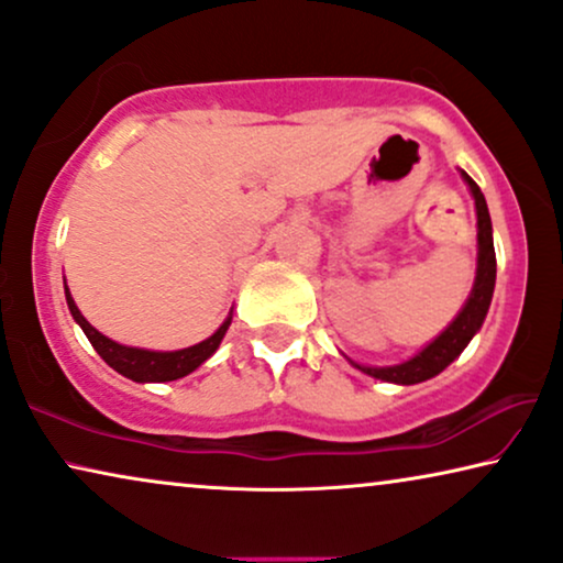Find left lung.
<instances>
[{
    "label": "left lung",
    "instance_id": "1",
    "mask_svg": "<svg viewBox=\"0 0 563 563\" xmlns=\"http://www.w3.org/2000/svg\"><path fill=\"white\" fill-rule=\"evenodd\" d=\"M461 177L466 179L471 195H474L476 203V227H478V257H476V280L471 288V296L463 309L459 311L443 334H438L427 344L422 352H417L415 357H409L407 363L399 365H386V368H371V365H355L357 371L368 373L373 378L388 380V384H422L427 378H434L438 373H443L455 357L466 350V344L474 340V334L482 329L486 311H489L492 296H494V280H497V254H494V239H492V219L489 208H486L484 192L478 190V185L471 179L466 172H461Z\"/></svg>",
    "mask_w": 563,
    "mask_h": 563
}]
</instances>
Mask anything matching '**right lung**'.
Segmentation results:
<instances>
[{"mask_svg": "<svg viewBox=\"0 0 563 563\" xmlns=\"http://www.w3.org/2000/svg\"><path fill=\"white\" fill-rule=\"evenodd\" d=\"M64 290H66V303H69L74 321H77L81 332L87 334V340L92 342L97 355H100L112 371H118L120 376L136 380V384H164V380H177L187 376V373H192L195 368H200V365H203L206 360L219 350L223 334H227V329L231 324V313H229V319L223 321V324L216 329L208 340L185 350L159 352V350L129 347V344H118L112 342L110 336L97 332V329L81 317V311L77 309V303H74L69 288L64 286Z\"/></svg>", "mask_w": 563, "mask_h": 563, "instance_id": "obj_1", "label": "right lung"}]
</instances>
